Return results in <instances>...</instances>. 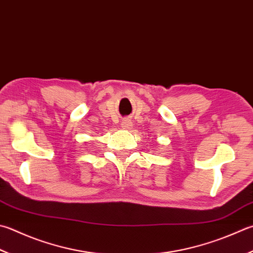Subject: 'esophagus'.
I'll return each instance as SVG.
<instances>
[{"label":"esophagus","mask_w":253,"mask_h":253,"mask_svg":"<svg viewBox=\"0 0 253 253\" xmlns=\"http://www.w3.org/2000/svg\"><path fill=\"white\" fill-rule=\"evenodd\" d=\"M121 126H122V127H125V128H130L131 123L126 120V121H122L121 122Z\"/></svg>","instance_id":"1"}]
</instances>
